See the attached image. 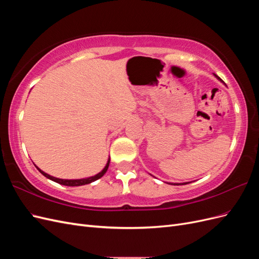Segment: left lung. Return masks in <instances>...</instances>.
<instances>
[{
    "label": "left lung",
    "instance_id": "obj_1",
    "mask_svg": "<svg viewBox=\"0 0 259 259\" xmlns=\"http://www.w3.org/2000/svg\"><path fill=\"white\" fill-rule=\"evenodd\" d=\"M174 185H180V184H174ZM182 185H186V184H182Z\"/></svg>",
    "mask_w": 259,
    "mask_h": 259
}]
</instances>
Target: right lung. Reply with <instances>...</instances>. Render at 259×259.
<instances>
[{
    "label": "right lung",
    "mask_w": 259,
    "mask_h": 259,
    "mask_svg": "<svg viewBox=\"0 0 259 259\" xmlns=\"http://www.w3.org/2000/svg\"><path fill=\"white\" fill-rule=\"evenodd\" d=\"M109 163H110V160L108 161V163H107V165L105 166V168H104L103 170H101L100 173H98L97 175L93 176V177H89V178H83V179H59V178L53 177V176H51V175H49V174L44 173V171H43V170H41V169L38 168V167H36V168L38 169V171H40V173H41L42 175H44L46 178H49V179L53 180V182H55V183L60 184V185H64V186L74 187V186H82V185H88V184H91V183H93V182H95V180L99 179L100 177H103V176L105 175L106 171H107L108 167H109Z\"/></svg>",
    "instance_id": "1"
}]
</instances>
